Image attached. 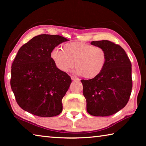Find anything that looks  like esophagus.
<instances>
[{
    "label": "esophagus",
    "instance_id": "1",
    "mask_svg": "<svg viewBox=\"0 0 146 146\" xmlns=\"http://www.w3.org/2000/svg\"><path fill=\"white\" fill-rule=\"evenodd\" d=\"M71 78L72 80H79L78 78H76V76H74L73 75H71Z\"/></svg>",
    "mask_w": 146,
    "mask_h": 146
}]
</instances>
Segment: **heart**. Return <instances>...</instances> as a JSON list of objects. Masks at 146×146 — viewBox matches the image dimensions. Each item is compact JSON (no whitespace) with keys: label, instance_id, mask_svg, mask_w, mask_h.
I'll use <instances>...</instances> for the list:
<instances>
[{"label":"heart","instance_id":"heart-1","mask_svg":"<svg viewBox=\"0 0 146 146\" xmlns=\"http://www.w3.org/2000/svg\"><path fill=\"white\" fill-rule=\"evenodd\" d=\"M50 56L58 70L68 72L75 64V73L87 78L99 75L107 62V53L102 47L80 42L66 44L63 49L54 48Z\"/></svg>","mask_w":146,"mask_h":146}]
</instances>
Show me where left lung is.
<instances>
[{
  "mask_svg": "<svg viewBox=\"0 0 146 146\" xmlns=\"http://www.w3.org/2000/svg\"><path fill=\"white\" fill-rule=\"evenodd\" d=\"M107 53V62L99 75L81 80L87 111L95 117H107L119 111L127 104L132 90L131 63L119 45L107 40L93 41Z\"/></svg>",
  "mask_w": 146,
  "mask_h": 146,
  "instance_id": "left-lung-1",
  "label": "left lung"
}]
</instances>
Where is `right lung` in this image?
<instances>
[{
  "instance_id": "obj_1",
  "label": "right lung",
  "mask_w": 146,
  "mask_h": 146,
  "mask_svg": "<svg viewBox=\"0 0 146 146\" xmlns=\"http://www.w3.org/2000/svg\"><path fill=\"white\" fill-rule=\"evenodd\" d=\"M67 38L40 35L19 49L11 66V88L19 106L38 117H51L62 111V100L71 79L58 70L51 50Z\"/></svg>"
}]
</instances>
